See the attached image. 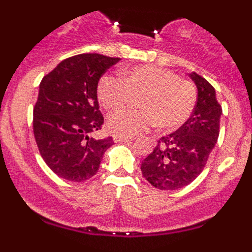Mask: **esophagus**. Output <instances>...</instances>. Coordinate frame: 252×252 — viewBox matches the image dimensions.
I'll return each mask as SVG.
<instances>
[{
  "label": "esophagus",
  "mask_w": 252,
  "mask_h": 252,
  "mask_svg": "<svg viewBox=\"0 0 252 252\" xmlns=\"http://www.w3.org/2000/svg\"><path fill=\"white\" fill-rule=\"evenodd\" d=\"M113 140H115V142H130L131 140L130 137H121V136H113Z\"/></svg>",
  "instance_id": "34e87169"
}]
</instances>
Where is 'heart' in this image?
<instances>
[{
  "label": "heart",
  "mask_w": 252,
  "mask_h": 252,
  "mask_svg": "<svg viewBox=\"0 0 252 252\" xmlns=\"http://www.w3.org/2000/svg\"><path fill=\"white\" fill-rule=\"evenodd\" d=\"M122 79L106 75L97 86V98L107 111L128 103L141 94L140 110H121L110 116L107 126L116 136L132 137L159 125L165 130L183 126L192 116L198 99L197 88L174 72L151 64L121 69Z\"/></svg>",
  "instance_id": "b5f03b06"
}]
</instances>
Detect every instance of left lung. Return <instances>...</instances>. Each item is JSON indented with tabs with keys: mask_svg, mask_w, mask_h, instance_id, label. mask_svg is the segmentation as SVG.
Here are the masks:
<instances>
[{
	"mask_svg": "<svg viewBox=\"0 0 252 252\" xmlns=\"http://www.w3.org/2000/svg\"><path fill=\"white\" fill-rule=\"evenodd\" d=\"M190 78L198 90L192 116L175 132L158 140L141 164L144 178L161 190H175L192 183L203 171L220 135L222 107L215 88L197 73Z\"/></svg>",
	"mask_w": 252,
	"mask_h": 252,
	"instance_id": "obj_1",
	"label": "left lung"
}]
</instances>
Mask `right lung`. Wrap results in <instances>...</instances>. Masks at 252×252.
<instances>
[{
    "label": "right lung",
    "mask_w": 252,
    "mask_h": 252,
    "mask_svg": "<svg viewBox=\"0 0 252 252\" xmlns=\"http://www.w3.org/2000/svg\"><path fill=\"white\" fill-rule=\"evenodd\" d=\"M120 58L79 54L58 64L43 78L34 107V136L46 165L58 177L84 182L98 171L112 137L90 133L103 125L97 86Z\"/></svg>",
    "instance_id": "right-lung-1"
}]
</instances>
